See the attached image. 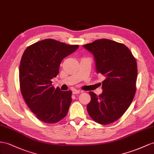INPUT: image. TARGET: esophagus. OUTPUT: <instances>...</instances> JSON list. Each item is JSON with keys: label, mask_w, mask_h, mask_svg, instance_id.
<instances>
[{"label": "esophagus", "mask_w": 154, "mask_h": 154, "mask_svg": "<svg viewBox=\"0 0 154 154\" xmlns=\"http://www.w3.org/2000/svg\"><path fill=\"white\" fill-rule=\"evenodd\" d=\"M82 92L81 91V90H73V93L74 94H81V93H82Z\"/></svg>", "instance_id": "34e87169"}]
</instances>
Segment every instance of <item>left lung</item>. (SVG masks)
Returning a JSON list of instances; mask_svg holds the SVG:
<instances>
[{
    "label": "left lung",
    "instance_id": "1",
    "mask_svg": "<svg viewBox=\"0 0 154 154\" xmlns=\"http://www.w3.org/2000/svg\"><path fill=\"white\" fill-rule=\"evenodd\" d=\"M83 47L94 54L97 73L106 77L102 82L103 93L97 96L89 92L88 115L100 124L113 123L127 111L135 96L136 59L127 46L108 39H97Z\"/></svg>",
    "mask_w": 154,
    "mask_h": 154
}]
</instances>
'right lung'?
<instances>
[{"label": "right lung", "instance_id": "add662e5", "mask_svg": "<svg viewBox=\"0 0 154 154\" xmlns=\"http://www.w3.org/2000/svg\"><path fill=\"white\" fill-rule=\"evenodd\" d=\"M78 47L45 39L27 47L23 54L19 65L22 96L31 111L44 123H57L68 114L72 92L55 88L51 79L58 74L62 59Z\"/></svg>", "mask_w": 154, "mask_h": 154}]
</instances>
